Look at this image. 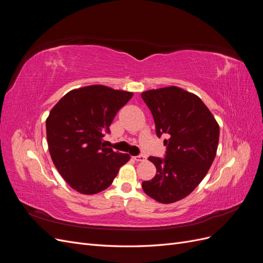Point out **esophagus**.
Returning a JSON list of instances; mask_svg holds the SVG:
<instances>
[{
	"instance_id": "34e87169",
	"label": "esophagus",
	"mask_w": 263,
	"mask_h": 263,
	"mask_svg": "<svg viewBox=\"0 0 263 263\" xmlns=\"http://www.w3.org/2000/svg\"><path fill=\"white\" fill-rule=\"evenodd\" d=\"M134 160H135V161H138V162L145 161V160H146V157H145V156H142V155L135 156V157H134Z\"/></svg>"
}]
</instances>
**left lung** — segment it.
Returning <instances> with one entry per match:
<instances>
[{"mask_svg":"<svg viewBox=\"0 0 263 263\" xmlns=\"http://www.w3.org/2000/svg\"><path fill=\"white\" fill-rule=\"evenodd\" d=\"M141 98L154 116L157 136H169L163 141L164 159L149 157L157 173L142 182V190L159 203L178 202L209 172L216 156L219 125L197 95L181 87L149 90Z\"/></svg>","mask_w":263,"mask_h":263,"instance_id":"left-lung-1","label":"left lung"}]
</instances>
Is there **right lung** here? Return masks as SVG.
<instances>
[{
	"mask_svg": "<svg viewBox=\"0 0 263 263\" xmlns=\"http://www.w3.org/2000/svg\"><path fill=\"white\" fill-rule=\"evenodd\" d=\"M134 93L95 84L74 89L46 119L50 157L60 176L81 194H97L112 184L128 154L103 146L102 138Z\"/></svg>",
	"mask_w": 263,
	"mask_h": 263,
	"instance_id": "right-lung-1",
	"label": "right lung"
}]
</instances>
